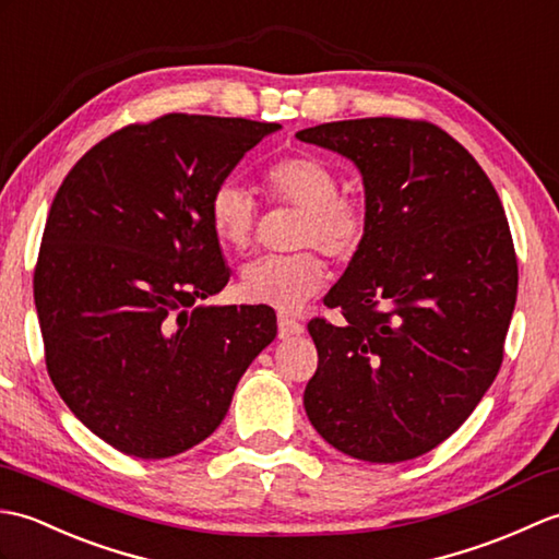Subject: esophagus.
Returning <instances> with one entry per match:
<instances>
[{
  "mask_svg": "<svg viewBox=\"0 0 559 559\" xmlns=\"http://www.w3.org/2000/svg\"><path fill=\"white\" fill-rule=\"evenodd\" d=\"M277 332H280V337L282 340H287V337H292V334H301L304 332V325L296 318H292V316H287V313H282L280 318H277Z\"/></svg>",
  "mask_w": 559,
  "mask_h": 559,
  "instance_id": "34e87169",
  "label": "esophagus"
}]
</instances>
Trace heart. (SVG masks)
<instances>
[{
	"instance_id": "heart-1",
	"label": "heart",
	"mask_w": 559,
	"mask_h": 559,
	"mask_svg": "<svg viewBox=\"0 0 559 559\" xmlns=\"http://www.w3.org/2000/svg\"><path fill=\"white\" fill-rule=\"evenodd\" d=\"M263 186L272 203L301 207L294 253L260 255L241 267L243 299L280 311H299L325 287L328 265L322 254L349 260L361 251L370 229V207L364 195L340 191L334 169L313 155H287L267 165ZM207 222L222 246L241 251L251 243L258 205L237 179H222L207 198Z\"/></svg>"
}]
</instances>
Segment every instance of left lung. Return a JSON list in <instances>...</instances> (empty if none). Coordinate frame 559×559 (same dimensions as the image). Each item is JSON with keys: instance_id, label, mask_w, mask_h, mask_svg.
<instances>
[{"instance_id": "8db88e82", "label": "left lung", "mask_w": 559, "mask_h": 559, "mask_svg": "<svg viewBox=\"0 0 559 559\" xmlns=\"http://www.w3.org/2000/svg\"><path fill=\"white\" fill-rule=\"evenodd\" d=\"M296 139L354 159L368 239L308 322L318 349L306 414L332 448L376 464L438 448L502 366L516 253L500 195L448 131L424 119L320 123Z\"/></svg>"}]
</instances>
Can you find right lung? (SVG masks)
Returning <instances> with one entry per match:
<instances>
[{"mask_svg": "<svg viewBox=\"0 0 559 559\" xmlns=\"http://www.w3.org/2000/svg\"><path fill=\"white\" fill-rule=\"evenodd\" d=\"M280 123L171 111L95 143L49 207L33 294L47 373L111 448L165 459L222 424L275 340L267 306H198L229 267L207 198Z\"/></svg>", "mask_w": 559, "mask_h": 559, "instance_id": "add662e5", "label": "right lung"}]
</instances>
